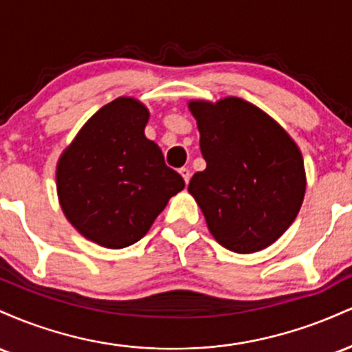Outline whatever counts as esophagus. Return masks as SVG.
I'll list each match as a JSON object with an SVG mask.
<instances>
[{
    "instance_id": "esophagus-1",
    "label": "esophagus",
    "mask_w": 352,
    "mask_h": 352,
    "mask_svg": "<svg viewBox=\"0 0 352 352\" xmlns=\"http://www.w3.org/2000/svg\"><path fill=\"white\" fill-rule=\"evenodd\" d=\"M179 172H180V175L184 177L185 184H188V182H190V170H188V168H187V167H182Z\"/></svg>"
}]
</instances>
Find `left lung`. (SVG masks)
Here are the masks:
<instances>
[{
    "label": "left lung",
    "mask_w": 352,
    "mask_h": 352,
    "mask_svg": "<svg viewBox=\"0 0 352 352\" xmlns=\"http://www.w3.org/2000/svg\"><path fill=\"white\" fill-rule=\"evenodd\" d=\"M207 168L188 184L213 238L248 254L280 238L306 190L300 147L273 117L240 98L190 100Z\"/></svg>",
    "instance_id": "1"
}]
</instances>
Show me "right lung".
<instances>
[{
  "label": "right lung",
  "instance_id": "obj_1",
  "mask_svg": "<svg viewBox=\"0 0 352 352\" xmlns=\"http://www.w3.org/2000/svg\"><path fill=\"white\" fill-rule=\"evenodd\" d=\"M148 109L134 98L100 107L60 153L59 205L69 223L104 248L134 245L185 182L144 134Z\"/></svg>",
  "mask_w": 352,
  "mask_h": 352
}]
</instances>
